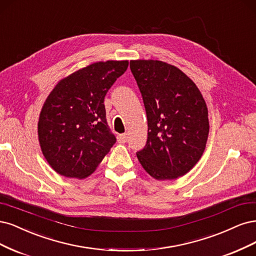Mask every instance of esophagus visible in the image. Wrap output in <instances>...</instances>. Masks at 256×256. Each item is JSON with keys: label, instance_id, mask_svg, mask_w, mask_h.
<instances>
[{"label": "esophagus", "instance_id": "esophagus-1", "mask_svg": "<svg viewBox=\"0 0 256 256\" xmlns=\"http://www.w3.org/2000/svg\"><path fill=\"white\" fill-rule=\"evenodd\" d=\"M118 142L121 144H126L128 142V135L126 134L118 135Z\"/></svg>", "mask_w": 256, "mask_h": 256}]
</instances>
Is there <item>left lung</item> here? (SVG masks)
I'll list each match as a JSON object with an SVG mask.
<instances>
[{
	"mask_svg": "<svg viewBox=\"0 0 256 256\" xmlns=\"http://www.w3.org/2000/svg\"><path fill=\"white\" fill-rule=\"evenodd\" d=\"M142 96L148 139L137 158L156 180H174L201 158L210 132L208 112L194 82L160 60H130Z\"/></svg>",
	"mask_w": 256,
	"mask_h": 256,
	"instance_id": "obj_1",
	"label": "left lung"
}]
</instances>
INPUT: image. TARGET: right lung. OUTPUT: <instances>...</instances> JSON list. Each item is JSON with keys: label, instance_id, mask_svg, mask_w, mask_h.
<instances>
[{"label": "right lung", "instance_id": "right-lung-1", "mask_svg": "<svg viewBox=\"0 0 256 256\" xmlns=\"http://www.w3.org/2000/svg\"><path fill=\"white\" fill-rule=\"evenodd\" d=\"M128 62H98L60 80L46 100L38 137L46 162L60 174L83 178L116 142L107 124L104 98Z\"/></svg>", "mask_w": 256, "mask_h": 256}]
</instances>
